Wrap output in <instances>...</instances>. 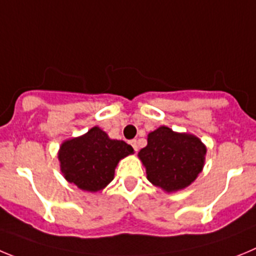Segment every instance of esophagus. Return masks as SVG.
I'll list each match as a JSON object with an SVG mask.
<instances>
[{
    "label": "esophagus",
    "mask_w": 256,
    "mask_h": 256,
    "mask_svg": "<svg viewBox=\"0 0 256 256\" xmlns=\"http://www.w3.org/2000/svg\"><path fill=\"white\" fill-rule=\"evenodd\" d=\"M130 142H131V145H132V148L138 152V148H139V145H138L136 140H131Z\"/></svg>",
    "instance_id": "1"
}]
</instances>
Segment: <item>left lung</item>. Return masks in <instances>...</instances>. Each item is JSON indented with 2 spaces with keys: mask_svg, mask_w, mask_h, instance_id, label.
Returning a JSON list of instances; mask_svg holds the SVG:
<instances>
[{
  "mask_svg": "<svg viewBox=\"0 0 256 256\" xmlns=\"http://www.w3.org/2000/svg\"><path fill=\"white\" fill-rule=\"evenodd\" d=\"M148 144L138 153L146 178L166 192L184 190L204 168L206 146L198 136L160 126L148 134Z\"/></svg>",
  "mask_w": 256,
  "mask_h": 256,
  "instance_id": "left-lung-1",
  "label": "left lung"
}]
</instances>
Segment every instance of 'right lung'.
<instances>
[{
	"mask_svg": "<svg viewBox=\"0 0 256 256\" xmlns=\"http://www.w3.org/2000/svg\"><path fill=\"white\" fill-rule=\"evenodd\" d=\"M134 154L124 140L111 139L98 126L78 138L62 142L58 149L60 170L68 182L88 192L100 191L111 182L121 160Z\"/></svg>",
	"mask_w": 256,
	"mask_h": 256,
	"instance_id": "1",
	"label": "right lung"
}]
</instances>
